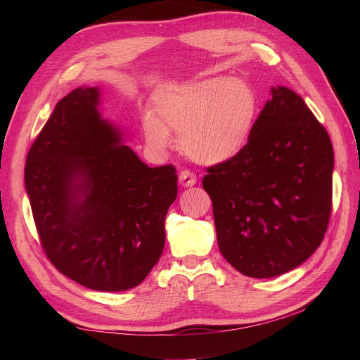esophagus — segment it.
Instances as JSON below:
<instances>
[{
    "instance_id": "obj_1",
    "label": "esophagus",
    "mask_w": 360,
    "mask_h": 360,
    "mask_svg": "<svg viewBox=\"0 0 360 360\" xmlns=\"http://www.w3.org/2000/svg\"><path fill=\"white\" fill-rule=\"evenodd\" d=\"M179 182L182 187H193L196 184V176L192 172L182 170L179 173Z\"/></svg>"
}]
</instances>
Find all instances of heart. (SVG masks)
Masks as SVG:
<instances>
[{
    "label": "heart",
    "mask_w": 360,
    "mask_h": 360,
    "mask_svg": "<svg viewBox=\"0 0 360 360\" xmlns=\"http://www.w3.org/2000/svg\"><path fill=\"white\" fill-rule=\"evenodd\" d=\"M156 114L143 119L151 148L172 145L170 129L179 134L182 151L202 165H221L248 148L259 117V97L250 83L215 75L160 89Z\"/></svg>",
    "instance_id": "heart-1"
}]
</instances>
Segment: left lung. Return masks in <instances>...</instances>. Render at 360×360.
<instances>
[{
    "label": "left lung",
    "mask_w": 360,
    "mask_h": 360,
    "mask_svg": "<svg viewBox=\"0 0 360 360\" xmlns=\"http://www.w3.org/2000/svg\"><path fill=\"white\" fill-rule=\"evenodd\" d=\"M241 155L207 168L221 254L236 271L271 278L314 254L331 215L334 151L326 129L286 86L271 89Z\"/></svg>",
    "instance_id": "left-lung-1"
}]
</instances>
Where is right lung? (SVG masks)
Segmentation results:
<instances>
[{"label":"right lung","mask_w":360,"mask_h":360,"mask_svg":"<svg viewBox=\"0 0 360 360\" xmlns=\"http://www.w3.org/2000/svg\"><path fill=\"white\" fill-rule=\"evenodd\" d=\"M98 105L101 89L88 86L56 105L27 153L25 186L51 263L82 286L119 292L162 255L178 174L142 162Z\"/></svg>","instance_id":"add662e5"}]
</instances>
